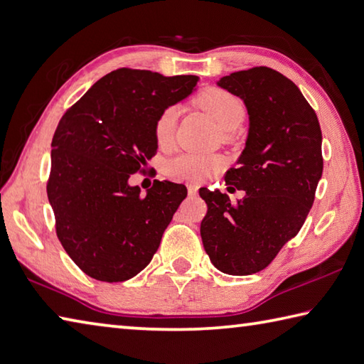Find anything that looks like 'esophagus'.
Returning <instances> with one entry per match:
<instances>
[{
	"mask_svg": "<svg viewBox=\"0 0 364 364\" xmlns=\"http://www.w3.org/2000/svg\"><path fill=\"white\" fill-rule=\"evenodd\" d=\"M187 188H188V196H195L198 193V185L195 183H188Z\"/></svg>",
	"mask_w": 364,
	"mask_h": 364,
	"instance_id": "obj_1",
	"label": "esophagus"
}]
</instances>
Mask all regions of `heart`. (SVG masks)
Here are the masks:
<instances>
[{"mask_svg": "<svg viewBox=\"0 0 364 364\" xmlns=\"http://www.w3.org/2000/svg\"><path fill=\"white\" fill-rule=\"evenodd\" d=\"M195 102L204 109L223 129L239 127L245 117L242 101L220 87H208L196 95ZM179 109L166 106L154 123V134L159 146L164 147L174 138V129ZM225 156L218 154L185 152L174 156L166 164V173L171 177L191 182H203L217 176L225 168Z\"/></svg>", "mask_w": 364, "mask_h": 364, "instance_id": "obj_1", "label": "heart"}]
</instances>
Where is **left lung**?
I'll return each mask as SVG.
<instances>
[{"mask_svg": "<svg viewBox=\"0 0 364 364\" xmlns=\"http://www.w3.org/2000/svg\"><path fill=\"white\" fill-rule=\"evenodd\" d=\"M218 85L242 98L250 117L239 166L225 174L228 188L245 196L232 203L220 190L201 188V239L217 269L249 276L269 266L306 222L323 173L321 129L299 88L271 68L232 73Z\"/></svg>", "mask_w": 364, "mask_h": 364, "instance_id": "1", "label": "left lung"}]
</instances>
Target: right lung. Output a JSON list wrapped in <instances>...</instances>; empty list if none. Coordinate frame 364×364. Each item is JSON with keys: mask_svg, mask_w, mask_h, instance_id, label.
I'll return each instance as SVG.
<instances>
[{"mask_svg": "<svg viewBox=\"0 0 364 364\" xmlns=\"http://www.w3.org/2000/svg\"><path fill=\"white\" fill-rule=\"evenodd\" d=\"M196 75L119 68L61 117L52 139L47 196L61 245L87 276L123 282L146 267L187 196L182 183L129 187L156 154L154 123L188 97Z\"/></svg>", "mask_w": 364, "mask_h": 364, "instance_id": "add662e5", "label": "right lung"}]
</instances>
